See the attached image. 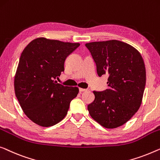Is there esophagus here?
Wrapping results in <instances>:
<instances>
[{"mask_svg":"<svg viewBox=\"0 0 160 160\" xmlns=\"http://www.w3.org/2000/svg\"><path fill=\"white\" fill-rule=\"evenodd\" d=\"M87 89H82V88H79V92H87Z\"/></svg>","mask_w":160,"mask_h":160,"instance_id":"1","label":"esophagus"}]
</instances>
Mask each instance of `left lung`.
<instances>
[{"instance_id":"left-lung-1","label":"left lung","mask_w":160,"mask_h":160,"mask_svg":"<svg viewBox=\"0 0 160 160\" xmlns=\"http://www.w3.org/2000/svg\"><path fill=\"white\" fill-rule=\"evenodd\" d=\"M91 52L99 76L107 74L108 89L94 91L88 105L91 117L107 128L128 121L142 104L146 69L142 55L131 45L118 40L93 42L85 45Z\"/></svg>"}]
</instances>
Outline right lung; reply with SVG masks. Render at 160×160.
I'll return each mask as SVG.
<instances>
[{
    "label": "right lung",
    "instance_id": "obj_1",
    "mask_svg": "<svg viewBox=\"0 0 160 160\" xmlns=\"http://www.w3.org/2000/svg\"><path fill=\"white\" fill-rule=\"evenodd\" d=\"M79 45L40 38L23 50L14 78L15 94L34 123L49 127L66 117L78 88L65 87L54 79L64 71L67 57Z\"/></svg>",
    "mask_w": 160,
    "mask_h": 160
}]
</instances>
